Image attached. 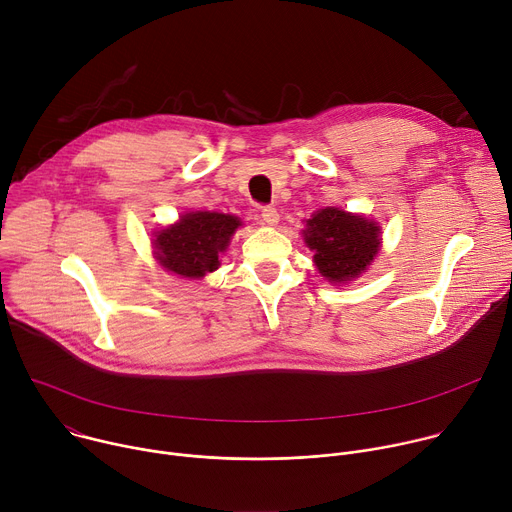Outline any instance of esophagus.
<instances>
[{"mask_svg":"<svg viewBox=\"0 0 512 512\" xmlns=\"http://www.w3.org/2000/svg\"><path fill=\"white\" fill-rule=\"evenodd\" d=\"M261 223L267 227H275L279 223V212L273 206H263L261 208Z\"/></svg>","mask_w":512,"mask_h":512,"instance_id":"esophagus-1","label":"esophagus"}]
</instances>
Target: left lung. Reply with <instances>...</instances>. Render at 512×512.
Segmentation results:
<instances>
[{"label": "left lung", "instance_id": "left-lung-1", "mask_svg": "<svg viewBox=\"0 0 512 512\" xmlns=\"http://www.w3.org/2000/svg\"><path fill=\"white\" fill-rule=\"evenodd\" d=\"M306 225L304 241L316 251L314 263L334 283L358 277L371 265L381 245L379 227L346 210L322 208Z\"/></svg>", "mask_w": 512, "mask_h": 512}]
</instances>
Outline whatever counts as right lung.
<instances>
[{
	"label": "right lung",
	"mask_w": 512,
	"mask_h": 512,
	"mask_svg": "<svg viewBox=\"0 0 512 512\" xmlns=\"http://www.w3.org/2000/svg\"><path fill=\"white\" fill-rule=\"evenodd\" d=\"M241 221L233 214L188 212L156 235V255L164 269L182 277H202L221 265V255Z\"/></svg>",
	"instance_id": "add662e5"
}]
</instances>
